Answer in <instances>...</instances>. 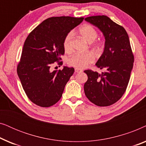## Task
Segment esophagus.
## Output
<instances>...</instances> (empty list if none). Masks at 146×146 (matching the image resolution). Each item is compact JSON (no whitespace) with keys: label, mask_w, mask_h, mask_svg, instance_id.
I'll return each instance as SVG.
<instances>
[{"label":"esophagus","mask_w":146,"mask_h":146,"mask_svg":"<svg viewBox=\"0 0 146 146\" xmlns=\"http://www.w3.org/2000/svg\"><path fill=\"white\" fill-rule=\"evenodd\" d=\"M75 72L76 73H79V72H82V70L79 69V68H75Z\"/></svg>","instance_id":"34e87169"}]
</instances>
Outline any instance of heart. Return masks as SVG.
<instances>
[{"instance_id":"heart-1","label":"heart","mask_w":146,"mask_h":146,"mask_svg":"<svg viewBox=\"0 0 146 146\" xmlns=\"http://www.w3.org/2000/svg\"><path fill=\"white\" fill-rule=\"evenodd\" d=\"M79 33L89 43H92L93 42H94L98 36L97 31L92 26L90 25H85L80 28ZM72 36L73 33L70 32L64 39L63 46L66 52H70L71 50V40ZM100 46L101 45L99 42L92 44L93 48L96 51H99ZM94 61V56L92 53H77L69 58L68 60V64L72 67L82 69L93 63Z\"/></svg>"}]
</instances>
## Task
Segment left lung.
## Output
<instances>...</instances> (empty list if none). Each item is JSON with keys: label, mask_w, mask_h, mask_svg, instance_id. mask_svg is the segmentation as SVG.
Segmentation results:
<instances>
[{"label": "left lung", "mask_w": 146, "mask_h": 146, "mask_svg": "<svg viewBox=\"0 0 146 146\" xmlns=\"http://www.w3.org/2000/svg\"><path fill=\"white\" fill-rule=\"evenodd\" d=\"M85 21L103 33L104 49L96 66L106 72L100 74L90 70H85L88 80L84 86V92L94 104L108 106L118 101L125 92L134 58L124 28L104 15L89 17Z\"/></svg>", "instance_id": "1"}]
</instances>
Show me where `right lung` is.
I'll return each mask as SVG.
<instances>
[{"mask_svg":"<svg viewBox=\"0 0 146 146\" xmlns=\"http://www.w3.org/2000/svg\"><path fill=\"white\" fill-rule=\"evenodd\" d=\"M83 20V17L48 18L26 39L17 74L26 94L35 104L50 107L61 98L74 68L64 66L62 70L52 71L50 66L64 54L66 36ZM58 64H62V62H58Z\"/></svg>","mask_w":146,"mask_h":146,"instance_id":"obj_1","label":"right lung"}]
</instances>
